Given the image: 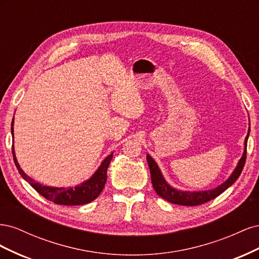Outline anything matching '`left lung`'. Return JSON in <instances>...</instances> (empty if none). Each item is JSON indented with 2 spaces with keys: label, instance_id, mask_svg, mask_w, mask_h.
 Instances as JSON below:
<instances>
[{
  "label": "left lung",
  "instance_id": "obj_1",
  "mask_svg": "<svg viewBox=\"0 0 259 259\" xmlns=\"http://www.w3.org/2000/svg\"><path fill=\"white\" fill-rule=\"evenodd\" d=\"M249 135V130L245 138V149L244 153H243L241 160L238 163L237 168L234 169L232 175L228 178V180L218 186L217 188L213 190H207V191H199V192H188V191H178L174 188L167 185V183L164 180L161 171L156 165V163L153 161L150 155H147V161L149 164V168H150V175H151V183L153 186V189L155 190L156 194L160 195L161 198L166 200L173 204L177 205H184V206H197L204 204V203L217 198L218 195H221L225 190L228 189V188L237 182V179L241 175L243 167H244V164L246 161V147H247V138Z\"/></svg>",
  "mask_w": 259,
  "mask_h": 259
}]
</instances>
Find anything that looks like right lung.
Masks as SVG:
<instances>
[{"mask_svg":"<svg viewBox=\"0 0 259 259\" xmlns=\"http://www.w3.org/2000/svg\"><path fill=\"white\" fill-rule=\"evenodd\" d=\"M13 124H14V119L12 122V134H14ZM12 152L14 156L15 165H16L21 177L25 180H27V182L31 185V187H32L33 189H35L41 195H43L45 199H48L49 201L60 205H83V204H86V203L92 202L93 200H95L100 194V192L103 191L104 187L106 185L107 169L113 155V154H110L109 156H107L106 160H104V162L101 163L100 167L97 169L96 173L93 175V177L90 180H88V182L83 183L81 186H76L74 188H54V187L42 186L41 184L34 182L32 178L27 176L25 174V171L20 168L16 156H15L14 147H12Z\"/></svg>","mask_w":259,"mask_h":259,"instance_id":"1","label":"right lung"}]
</instances>
